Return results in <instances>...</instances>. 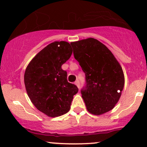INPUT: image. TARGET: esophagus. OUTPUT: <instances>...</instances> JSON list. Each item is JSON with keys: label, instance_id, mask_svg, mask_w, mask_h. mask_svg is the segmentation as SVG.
<instances>
[{"label": "esophagus", "instance_id": "obj_1", "mask_svg": "<svg viewBox=\"0 0 147 147\" xmlns=\"http://www.w3.org/2000/svg\"><path fill=\"white\" fill-rule=\"evenodd\" d=\"M75 85L77 86V87H78V88H80V84H79V80L76 81V82H75Z\"/></svg>", "mask_w": 147, "mask_h": 147}]
</instances>
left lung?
<instances>
[{
    "label": "left lung",
    "mask_w": 147,
    "mask_h": 147,
    "mask_svg": "<svg viewBox=\"0 0 147 147\" xmlns=\"http://www.w3.org/2000/svg\"><path fill=\"white\" fill-rule=\"evenodd\" d=\"M75 59L86 75L81 90L88 111L99 115L112 110L124 86L120 64L109 48L93 38L72 42Z\"/></svg>",
    "instance_id": "1"
}]
</instances>
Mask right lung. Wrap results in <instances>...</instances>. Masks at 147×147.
Returning a JSON list of instances; mask_svg holds the SVG:
<instances>
[{
  "label": "right lung",
  "instance_id": "1",
  "mask_svg": "<svg viewBox=\"0 0 147 147\" xmlns=\"http://www.w3.org/2000/svg\"><path fill=\"white\" fill-rule=\"evenodd\" d=\"M72 49L66 41H55L45 47L27 66L24 82L27 93L35 107L51 117L70 111L78 88L67 80L61 65L71 57Z\"/></svg>",
  "mask_w": 147,
  "mask_h": 147
}]
</instances>
